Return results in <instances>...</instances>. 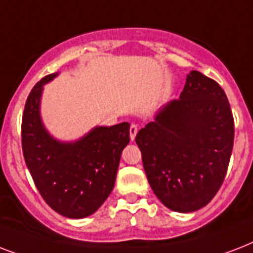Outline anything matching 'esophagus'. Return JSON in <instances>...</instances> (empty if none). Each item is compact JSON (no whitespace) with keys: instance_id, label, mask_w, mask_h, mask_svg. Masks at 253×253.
Returning <instances> with one entry per match:
<instances>
[{"instance_id":"esophagus-1","label":"esophagus","mask_w":253,"mask_h":253,"mask_svg":"<svg viewBox=\"0 0 253 253\" xmlns=\"http://www.w3.org/2000/svg\"><path fill=\"white\" fill-rule=\"evenodd\" d=\"M138 126L136 125H131L130 126V138L131 140H134L135 136H136V134H138Z\"/></svg>"}]
</instances>
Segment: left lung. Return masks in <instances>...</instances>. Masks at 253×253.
Listing matches in <instances>:
<instances>
[{
	"label": "left lung",
	"mask_w": 253,
	"mask_h": 253,
	"mask_svg": "<svg viewBox=\"0 0 253 253\" xmlns=\"http://www.w3.org/2000/svg\"><path fill=\"white\" fill-rule=\"evenodd\" d=\"M234 117L215 80L192 71L173 99L135 142L151 188L167 208L196 211L223 184L234 147Z\"/></svg>",
	"instance_id": "obj_1"
}]
</instances>
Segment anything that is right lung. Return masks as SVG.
Instances as JSON below:
<instances>
[{"mask_svg": "<svg viewBox=\"0 0 253 253\" xmlns=\"http://www.w3.org/2000/svg\"><path fill=\"white\" fill-rule=\"evenodd\" d=\"M43 77L31 89L22 115V151L34 184L45 204L67 218H85L105 202L114 188L123 148L130 142V123L95 127L76 143L56 142L41 122Z\"/></svg>", "mask_w": 253, "mask_h": 253, "instance_id": "right-lung-1", "label": "right lung"}]
</instances>
